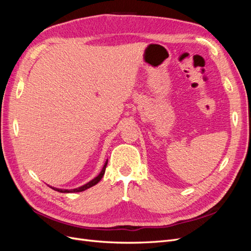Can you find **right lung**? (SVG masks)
Masks as SVG:
<instances>
[{
  "label": "right lung",
  "mask_w": 251,
  "mask_h": 251,
  "mask_svg": "<svg viewBox=\"0 0 251 251\" xmlns=\"http://www.w3.org/2000/svg\"><path fill=\"white\" fill-rule=\"evenodd\" d=\"M107 164H108V160L105 161V163H104V165H103V168H102V170H101L100 174L98 175L97 177H95L93 180H91L90 182H88L87 184L82 185V186H80V187L74 188V189H60V188H54V187H51V188H52V189H54V191L59 192V193H78V192H83V191H86V189H88V188H90V187L94 186L95 184H97L98 182H100V181L101 180V178L103 177V175H104V172H105V166H107Z\"/></svg>",
  "instance_id": "right-lung-1"
}]
</instances>
